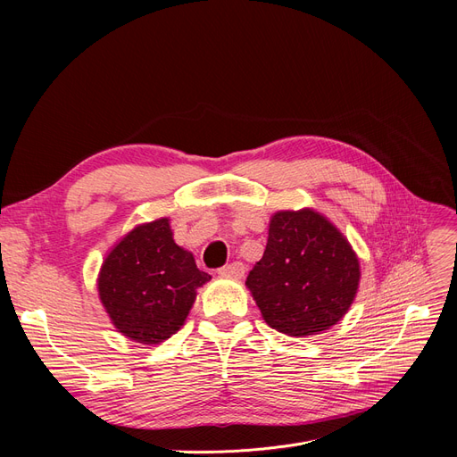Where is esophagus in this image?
Wrapping results in <instances>:
<instances>
[{"mask_svg": "<svg viewBox=\"0 0 457 457\" xmlns=\"http://www.w3.org/2000/svg\"><path fill=\"white\" fill-rule=\"evenodd\" d=\"M219 274L220 276H224V278H235V279H241L243 276H245V265L243 262H231V265H226V267H222L220 270H219Z\"/></svg>", "mask_w": 457, "mask_h": 457, "instance_id": "1", "label": "esophagus"}]
</instances>
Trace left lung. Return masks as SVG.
<instances>
[{
    "label": "left lung",
    "mask_w": 457,
    "mask_h": 457,
    "mask_svg": "<svg viewBox=\"0 0 457 457\" xmlns=\"http://www.w3.org/2000/svg\"><path fill=\"white\" fill-rule=\"evenodd\" d=\"M361 267L348 238L311 207L270 216L267 250L246 287L262 320L289 337L319 335L355 300Z\"/></svg>",
    "instance_id": "8db88e82"
}]
</instances>
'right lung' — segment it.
<instances>
[{
    "instance_id": "add662e5",
    "label": "right lung",
    "mask_w": 457,
    "mask_h": 457,
    "mask_svg": "<svg viewBox=\"0 0 457 457\" xmlns=\"http://www.w3.org/2000/svg\"><path fill=\"white\" fill-rule=\"evenodd\" d=\"M211 276L174 241L170 219L135 226L107 252L98 295L111 324L126 339L159 345L185 324Z\"/></svg>"
}]
</instances>
